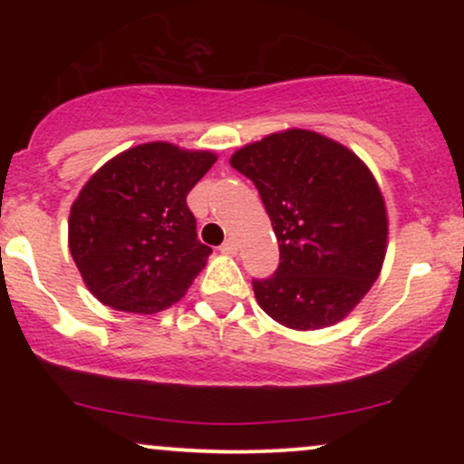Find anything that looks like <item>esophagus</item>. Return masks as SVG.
<instances>
[{"label": "esophagus", "instance_id": "34e87169", "mask_svg": "<svg viewBox=\"0 0 464 464\" xmlns=\"http://www.w3.org/2000/svg\"><path fill=\"white\" fill-rule=\"evenodd\" d=\"M220 250H222V253H227V255H236L237 253V242L233 237H228L227 242L220 246Z\"/></svg>", "mask_w": 464, "mask_h": 464}]
</instances>
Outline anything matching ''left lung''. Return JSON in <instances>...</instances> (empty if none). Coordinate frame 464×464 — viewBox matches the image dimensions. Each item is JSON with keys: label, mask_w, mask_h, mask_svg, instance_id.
Segmentation results:
<instances>
[{"label": "left lung", "mask_w": 464, "mask_h": 464, "mask_svg": "<svg viewBox=\"0 0 464 464\" xmlns=\"http://www.w3.org/2000/svg\"><path fill=\"white\" fill-rule=\"evenodd\" d=\"M259 189L279 242V268L255 279L259 307L296 332L343 321L382 273L386 202L366 163L321 132L287 129L233 152Z\"/></svg>", "instance_id": "left-lung-1"}]
</instances>
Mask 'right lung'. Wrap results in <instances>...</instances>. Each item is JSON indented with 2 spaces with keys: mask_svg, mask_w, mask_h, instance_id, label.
Instances as JSON below:
<instances>
[{
  "mask_svg": "<svg viewBox=\"0 0 464 464\" xmlns=\"http://www.w3.org/2000/svg\"><path fill=\"white\" fill-rule=\"evenodd\" d=\"M216 159L168 141L140 143L84 183L69 211V250L95 299L132 314L180 301L211 255L196 236L188 194Z\"/></svg>",
  "mask_w": 464,
  "mask_h": 464,
  "instance_id": "add662e5",
  "label": "right lung"
}]
</instances>
